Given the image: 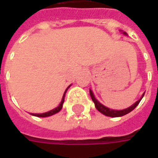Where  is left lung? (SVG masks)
<instances>
[{"label": "left lung", "instance_id": "obj_1", "mask_svg": "<svg viewBox=\"0 0 158 158\" xmlns=\"http://www.w3.org/2000/svg\"><path fill=\"white\" fill-rule=\"evenodd\" d=\"M125 34H127L126 32H124ZM145 94V93H144ZM143 95L144 94H142V96H141V98L140 100H138L135 103H134L132 106H130L129 108H127V109H125V110H111V109H109V108H107L106 106H104V105H102L101 102H99L97 100L95 99V97H94V94L93 92L90 90V96H91V98H92L93 102H94V105H95V108L98 110V111H100L101 113H102L103 115H105V116H108V117H112V118H116V117H122V116H124V115H127L129 112H131L133 110H134L136 106L140 103V102H141V100L142 99V97H143Z\"/></svg>", "mask_w": 158, "mask_h": 158}]
</instances>
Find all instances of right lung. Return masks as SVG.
<instances>
[{"instance_id": "1", "label": "right lung", "mask_w": 158, "mask_h": 158, "mask_svg": "<svg viewBox=\"0 0 158 158\" xmlns=\"http://www.w3.org/2000/svg\"><path fill=\"white\" fill-rule=\"evenodd\" d=\"M69 88V86L67 87V89ZM67 89L65 90V92L64 94V96H63V99H62V102H61V103L59 104L58 107H56V109H54V110H52L50 111H48V112H45V113H41V114H31V115H33V116H36V117H40V118H45V117H49V116H52V115H54V114L57 113L59 112L60 110H61V109L63 108V103H64V96H65V93L67 91Z\"/></svg>"}]
</instances>
